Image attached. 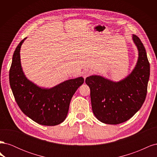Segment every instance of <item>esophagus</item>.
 Here are the masks:
<instances>
[{
    "label": "esophagus",
    "instance_id": "esophagus-1",
    "mask_svg": "<svg viewBox=\"0 0 157 157\" xmlns=\"http://www.w3.org/2000/svg\"><path fill=\"white\" fill-rule=\"evenodd\" d=\"M90 74H91V73H90V71L89 70H85L83 71V73H82V77H84V79H86V77H89Z\"/></svg>",
    "mask_w": 157,
    "mask_h": 157
}]
</instances>
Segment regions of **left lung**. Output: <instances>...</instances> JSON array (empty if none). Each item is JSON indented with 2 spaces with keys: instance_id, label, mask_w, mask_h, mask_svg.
Returning <instances> with one entry per match:
<instances>
[{
  "instance_id": "obj_1",
  "label": "left lung",
  "mask_w": 157,
  "mask_h": 157,
  "mask_svg": "<svg viewBox=\"0 0 157 157\" xmlns=\"http://www.w3.org/2000/svg\"><path fill=\"white\" fill-rule=\"evenodd\" d=\"M138 51V58L132 72L119 81L93 75L86 78L90 89L92 109L95 117L108 124H118L129 120L143 105L150 76V65L145 47L132 35Z\"/></svg>"
}]
</instances>
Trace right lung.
I'll use <instances>...</instances> for the list:
<instances>
[{"instance_id": "right-lung-1", "label": "right lung", "mask_w": 157, "mask_h": 157, "mask_svg": "<svg viewBox=\"0 0 157 157\" xmlns=\"http://www.w3.org/2000/svg\"><path fill=\"white\" fill-rule=\"evenodd\" d=\"M22 40L16 48L9 73L14 98L25 115L41 125L56 126L67 117L71 98L84 83L82 77L69 79L52 88H43L28 79L20 59Z\"/></svg>"}]
</instances>
